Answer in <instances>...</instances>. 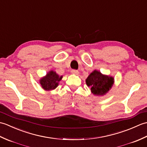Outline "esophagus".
Listing matches in <instances>:
<instances>
[{
	"instance_id": "1",
	"label": "esophagus",
	"mask_w": 147,
	"mask_h": 147,
	"mask_svg": "<svg viewBox=\"0 0 147 147\" xmlns=\"http://www.w3.org/2000/svg\"><path fill=\"white\" fill-rule=\"evenodd\" d=\"M71 73H72V74H76V75H77V74H79V72L77 70L73 69V70L71 71Z\"/></svg>"
}]
</instances>
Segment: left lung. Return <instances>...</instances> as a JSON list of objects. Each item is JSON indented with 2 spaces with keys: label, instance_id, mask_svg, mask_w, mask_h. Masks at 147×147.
<instances>
[{
  "label": "left lung",
  "instance_id": "8db88e82",
  "mask_svg": "<svg viewBox=\"0 0 147 147\" xmlns=\"http://www.w3.org/2000/svg\"><path fill=\"white\" fill-rule=\"evenodd\" d=\"M86 85L91 88V92L94 95H105L112 88L114 83L112 76L103 74L97 70H94L86 79Z\"/></svg>",
  "mask_w": 147,
  "mask_h": 147
}]
</instances>
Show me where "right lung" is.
Instances as JSON below:
<instances>
[{
  "mask_svg": "<svg viewBox=\"0 0 147 147\" xmlns=\"http://www.w3.org/2000/svg\"><path fill=\"white\" fill-rule=\"evenodd\" d=\"M62 78V76H60L55 71L51 70L40 80V84L43 90L51 91L57 88Z\"/></svg>",
  "mask_w": 147,
  "mask_h": 147,
  "instance_id": "right-lung-1",
  "label": "right lung"
}]
</instances>
